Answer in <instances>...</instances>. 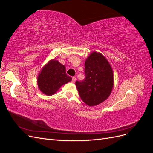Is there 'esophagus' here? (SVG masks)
<instances>
[{"label":"esophagus","instance_id":"obj_1","mask_svg":"<svg viewBox=\"0 0 153 153\" xmlns=\"http://www.w3.org/2000/svg\"><path fill=\"white\" fill-rule=\"evenodd\" d=\"M75 81H76V77H75V76L72 77V80H71V82H72L73 83H75Z\"/></svg>","mask_w":153,"mask_h":153}]
</instances>
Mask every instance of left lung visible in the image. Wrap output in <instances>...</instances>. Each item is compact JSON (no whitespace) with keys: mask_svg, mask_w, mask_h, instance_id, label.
I'll return each instance as SVG.
<instances>
[{"mask_svg":"<svg viewBox=\"0 0 153 153\" xmlns=\"http://www.w3.org/2000/svg\"><path fill=\"white\" fill-rule=\"evenodd\" d=\"M85 79L76 81L82 100L88 106L98 105L108 98L114 86L110 64L103 55L93 52L85 62Z\"/></svg>","mask_w":153,"mask_h":153,"instance_id":"1","label":"left lung"}]
</instances>
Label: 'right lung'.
<instances>
[{
	"mask_svg": "<svg viewBox=\"0 0 153 153\" xmlns=\"http://www.w3.org/2000/svg\"><path fill=\"white\" fill-rule=\"evenodd\" d=\"M66 73V67L56 60H50L41 69L38 76L39 90L47 96H52L62 85L71 81Z\"/></svg>",
	"mask_w": 153,
	"mask_h": 153,
	"instance_id": "right-lung-1",
	"label": "right lung"
}]
</instances>
